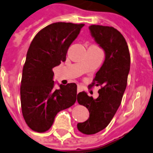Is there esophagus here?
Segmentation results:
<instances>
[{"instance_id": "1", "label": "esophagus", "mask_w": 153, "mask_h": 153, "mask_svg": "<svg viewBox=\"0 0 153 153\" xmlns=\"http://www.w3.org/2000/svg\"><path fill=\"white\" fill-rule=\"evenodd\" d=\"M82 91V88L80 86H79V87H78V88H77V93H79V92H81Z\"/></svg>"}]
</instances>
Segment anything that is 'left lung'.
<instances>
[{"label":"left lung","instance_id":"left-lung-1","mask_svg":"<svg viewBox=\"0 0 153 153\" xmlns=\"http://www.w3.org/2000/svg\"><path fill=\"white\" fill-rule=\"evenodd\" d=\"M95 42L105 51L104 62L90 87L100 86L99 97L93 99L86 92L77 95V101L88 109L90 116L77 128L86 135L102 131L109 124L122 101L130 71V53L123 36L111 26L92 25L89 27Z\"/></svg>","mask_w":153,"mask_h":153}]
</instances>
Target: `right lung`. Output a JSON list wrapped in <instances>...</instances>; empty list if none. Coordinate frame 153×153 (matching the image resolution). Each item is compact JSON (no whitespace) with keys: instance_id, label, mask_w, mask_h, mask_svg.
<instances>
[{"instance_id":"add662e5","label":"right lung","mask_w":153,"mask_h":153,"mask_svg":"<svg viewBox=\"0 0 153 153\" xmlns=\"http://www.w3.org/2000/svg\"><path fill=\"white\" fill-rule=\"evenodd\" d=\"M83 26L71 22L53 23L41 30L30 43L20 91L22 115L33 131H48L56 115L76 101L74 82L53 90V68L66 61L68 48Z\"/></svg>"}]
</instances>
